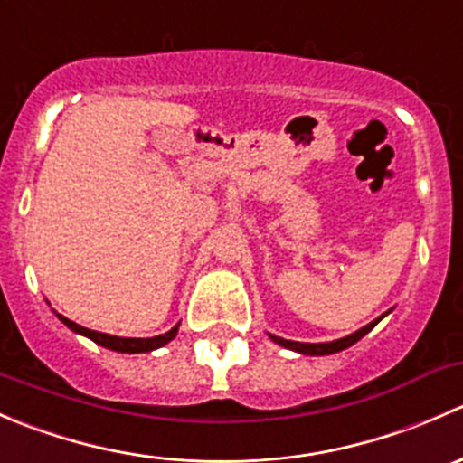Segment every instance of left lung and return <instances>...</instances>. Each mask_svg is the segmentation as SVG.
Masks as SVG:
<instances>
[{
    "label": "left lung",
    "instance_id": "8db88e82",
    "mask_svg": "<svg viewBox=\"0 0 463 463\" xmlns=\"http://www.w3.org/2000/svg\"><path fill=\"white\" fill-rule=\"evenodd\" d=\"M390 311H385V314L378 316L376 320H372L370 325L361 326V329L354 331V334L345 335V338H338V340H331V343H296V340H284V338H279V335H273V334H269V338L273 340L275 345H279V347L291 349V352H298V354H305V356H329V354H338V352H343V349L352 347L354 343H358V340H361L363 335L370 334V331L374 329L378 322L385 318Z\"/></svg>",
    "mask_w": 463,
    "mask_h": 463
}]
</instances>
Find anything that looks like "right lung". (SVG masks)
<instances>
[{"label": "right lung", "mask_w": 463, "mask_h": 463, "mask_svg": "<svg viewBox=\"0 0 463 463\" xmlns=\"http://www.w3.org/2000/svg\"><path fill=\"white\" fill-rule=\"evenodd\" d=\"M55 316H58V318L62 320L69 329L76 331V334L87 335L89 340H93V343L100 345V347L111 349V352H120V354L154 352V349L163 347V345H167L170 340H175V335L179 334V325H175L170 331H165V334H161V335H154V338H120V335H109V334H100V331L87 329V326L76 325V322L64 318V316H60V314H55Z\"/></svg>", "instance_id": "1"}]
</instances>
